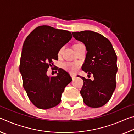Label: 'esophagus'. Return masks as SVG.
I'll use <instances>...</instances> for the list:
<instances>
[{
  "instance_id": "34e87169",
  "label": "esophagus",
  "mask_w": 134,
  "mask_h": 134,
  "mask_svg": "<svg viewBox=\"0 0 134 134\" xmlns=\"http://www.w3.org/2000/svg\"><path fill=\"white\" fill-rule=\"evenodd\" d=\"M70 76H71V78H72V79H74V78L76 77V75H75V74H70Z\"/></svg>"
}]
</instances>
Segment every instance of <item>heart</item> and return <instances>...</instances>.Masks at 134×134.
<instances>
[{"label": "heart", "mask_w": 134, "mask_h": 134, "mask_svg": "<svg viewBox=\"0 0 134 134\" xmlns=\"http://www.w3.org/2000/svg\"><path fill=\"white\" fill-rule=\"evenodd\" d=\"M81 44H80V43H77V44L74 45V48H76V47H78L79 45H81ZM63 49V48H61L59 51V53H60L62 52ZM63 67L64 69L65 70H69V71H72V72H74L77 71L78 70L79 67V65L78 63H65L63 64Z\"/></svg>", "instance_id": "1"}]
</instances>
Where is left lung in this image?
Masks as SVG:
<instances>
[{
  "label": "left lung",
  "mask_w": 134,
  "mask_h": 134,
  "mask_svg": "<svg viewBox=\"0 0 134 134\" xmlns=\"http://www.w3.org/2000/svg\"><path fill=\"white\" fill-rule=\"evenodd\" d=\"M72 34L85 45L87 51L81 69L93 74V80L81 77L83 85L80 94L83 102L89 107H101L110 99L116 88V54L109 40L99 33L83 31L72 32Z\"/></svg>",
  "instance_id": "1"
}]
</instances>
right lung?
Instances as JSON below:
<instances>
[{
	"label": "right lung",
	"instance_id": "right-lung-1",
	"mask_svg": "<svg viewBox=\"0 0 134 134\" xmlns=\"http://www.w3.org/2000/svg\"><path fill=\"white\" fill-rule=\"evenodd\" d=\"M71 38L69 31L42 25L34 29L25 40L19 71L27 95L38 108L48 109L58 105L65 86L72 81L70 74L62 69L57 76L47 75L53 60H58V51Z\"/></svg>",
	"mask_w": 134,
	"mask_h": 134
}]
</instances>
